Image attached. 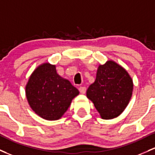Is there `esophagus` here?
Returning a JSON list of instances; mask_svg holds the SVG:
<instances>
[{"label":"esophagus","mask_w":155,"mask_h":155,"mask_svg":"<svg viewBox=\"0 0 155 155\" xmlns=\"http://www.w3.org/2000/svg\"><path fill=\"white\" fill-rule=\"evenodd\" d=\"M79 91L81 92V93L82 94H84L86 93V87L81 86L79 88Z\"/></svg>","instance_id":"obj_1"}]
</instances>
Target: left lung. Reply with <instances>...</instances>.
<instances>
[{"label": "left lung", "instance_id": "left-lung-1", "mask_svg": "<svg viewBox=\"0 0 155 155\" xmlns=\"http://www.w3.org/2000/svg\"><path fill=\"white\" fill-rule=\"evenodd\" d=\"M133 90V80L128 72L114 61H107L99 66L96 80L88 87L86 96L102 119H111L124 110Z\"/></svg>", "mask_w": 155, "mask_h": 155}]
</instances>
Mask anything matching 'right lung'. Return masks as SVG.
Listing matches in <instances>:
<instances>
[{
    "instance_id": "obj_1",
    "label": "right lung",
    "mask_w": 155,
    "mask_h": 155,
    "mask_svg": "<svg viewBox=\"0 0 155 155\" xmlns=\"http://www.w3.org/2000/svg\"><path fill=\"white\" fill-rule=\"evenodd\" d=\"M31 109L49 121L61 119L79 91L68 80L57 74L55 65L41 64L33 72L25 86Z\"/></svg>"
}]
</instances>
